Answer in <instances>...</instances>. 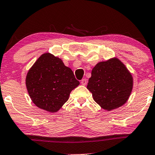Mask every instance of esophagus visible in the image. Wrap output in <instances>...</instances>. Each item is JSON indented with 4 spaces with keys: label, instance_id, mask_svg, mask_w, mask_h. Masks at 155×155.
Returning <instances> with one entry per match:
<instances>
[{
    "label": "esophagus",
    "instance_id": "esophagus-1",
    "mask_svg": "<svg viewBox=\"0 0 155 155\" xmlns=\"http://www.w3.org/2000/svg\"><path fill=\"white\" fill-rule=\"evenodd\" d=\"M87 79H85V78H83V79L81 80V85H86L87 84Z\"/></svg>",
    "mask_w": 155,
    "mask_h": 155
}]
</instances>
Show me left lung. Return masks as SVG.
I'll return each mask as SVG.
<instances>
[{"instance_id":"obj_1","label":"left lung","mask_w":155,"mask_h":155,"mask_svg":"<svg viewBox=\"0 0 155 155\" xmlns=\"http://www.w3.org/2000/svg\"><path fill=\"white\" fill-rule=\"evenodd\" d=\"M87 88L101 107L110 111L121 107L128 100L133 88V77L121 60L113 57L94 66Z\"/></svg>"}]
</instances>
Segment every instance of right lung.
I'll return each instance as SVG.
<instances>
[{
	"label": "right lung",
	"mask_w": 155,
	"mask_h": 155,
	"mask_svg": "<svg viewBox=\"0 0 155 155\" xmlns=\"http://www.w3.org/2000/svg\"><path fill=\"white\" fill-rule=\"evenodd\" d=\"M29 97L38 108L51 113L59 110L80 83L63 61L50 52L41 55L25 78Z\"/></svg>",
	"instance_id": "add662e5"
}]
</instances>
